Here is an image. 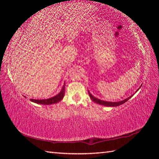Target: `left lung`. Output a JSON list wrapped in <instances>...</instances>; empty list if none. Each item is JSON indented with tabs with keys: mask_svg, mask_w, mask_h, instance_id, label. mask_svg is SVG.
I'll return each mask as SVG.
<instances>
[{
	"mask_svg": "<svg viewBox=\"0 0 159 159\" xmlns=\"http://www.w3.org/2000/svg\"><path fill=\"white\" fill-rule=\"evenodd\" d=\"M138 90H139V89H137V91ZM89 96L90 97V98L92 99L93 101V102H95L96 103L98 104H101V105H104V106H107V107H117V106H120V105H121V104H122L126 102V101L129 100L133 95H132L130 97H128V98H126V99L120 101V102H107V101H103V100H101L98 98H96L93 96L89 92Z\"/></svg>",
	"mask_w": 159,
	"mask_h": 159,
	"instance_id": "8db88e82",
	"label": "left lung"
}]
</instances>
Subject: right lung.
<instances>
[{
	"instance_id": "obj_1",
	"label": "right lung",
	"mask_w": 159,
	"mask_h": 159,
	"mask_svg": "<svg viewBox=\"0 0 159 159\" xmlns=\"http://www.w3.org/2000/svg\"><path fill=\"white\" fill-rule=\"evenodd\" d=\"M64 94H65V83L63 86V88L59 94H57L55 96L50 98L48 99H44V100H35V99H30L31 102H33L37 104H43V105H49V104H52L59 102V101L63 99L64 96Z\"/></svg>"
}]
</instances>
